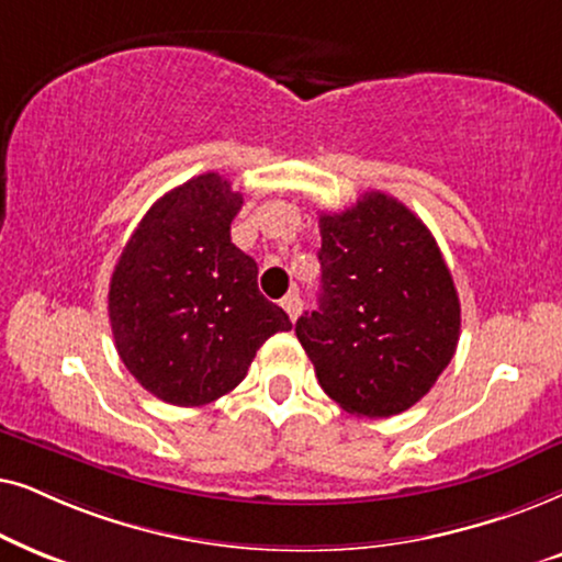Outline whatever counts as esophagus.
<instances>
[{
	"label": "esophagus",
	"mask_w": 562,
	"mask_h": 562,
	"mask_svg": "<svg viewBox=\"0 0 562 562\" xmlns=\"http://www.w3.org/2000/svg\"><path fill=\"white\" fill-rule=\"evenodd\" d=\"M282 308L288 311V316H290V321H297V316H301L303 313V301H301V295L297 293H290V295H285L282 297Z\"/></svg>",
	"instance_id": "34e87169"
}]
</instances>
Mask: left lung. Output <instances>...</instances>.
<instances>
[{
    "label": "left lung",
    "instance_id": "obj_1",
    "mask_svg": "<svg viewBox=\"0 0 562 562\" xmlns=\"http://www.w3.org/2000/svg\"><path fill=\"white\" fill-rule=\"evenodd\" d=\"M318 308L295 324L328 398L387 418L422 401L458 349L460 301L437 241L406 205L364 192L321 213Z\"/></svg>",
    "mask_w": 562,
    "mask_h": 562
}]
</instances>
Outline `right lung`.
I'll return each mask as SVG.
<instances>
[{
	"mask_svg": "<svg viewBox=\"0 0 562 562\" xmlns=\"http://www.w3.org/2000/svg\"><path fill=\"white\" fill-rule=\"evenodd\" d=\"M241 192L215 171L148 207L120 254L108 313L133 378L171 406L234 391L269 336L293 328L257 288V261L231 244Z\"/></svg>",
	"mask_w": 562,
	"mask_h": 562,
	"instance_id": "right-lung-1",
	"label": "right lung"
}]
</instances>
